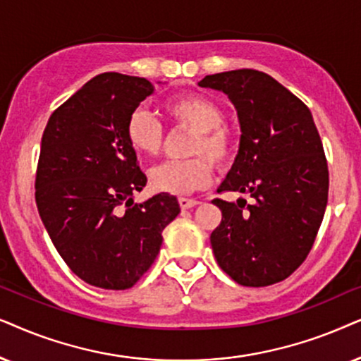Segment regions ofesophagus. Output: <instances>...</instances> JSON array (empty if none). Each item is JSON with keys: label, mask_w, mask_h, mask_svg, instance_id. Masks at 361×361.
Instances as JSON below:
<instances>
[{"label": "esophagus", "mask_w": 361, "mask_h": 361, "mask_svg": "<svg viewBox=\"0 0 361 361\" xmlns=\"http://www.w3.org/2000/svg\"><path fill=\"white\" fill-rule=\"evenodd\" d=\"M178 203H180L181 209H190L193 208V206L200 204L198 200H190V198H178Z\"/></svg>", "instance_id": "1"}]
</instances>
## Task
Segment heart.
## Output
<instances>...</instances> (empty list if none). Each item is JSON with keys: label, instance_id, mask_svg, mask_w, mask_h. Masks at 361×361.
<instances>
[{"label": "heart", "instance_id": "obj_1", "mask_svg": "<svg viewBox=\"0 0 361 361\" xmlns=\"http://www.w3.org/2000/svg\"><path fill=\"white\" fill-rule=\"evenodd\" d=\"M165 112L175 125L193 130L188 153L196 157L160 163L148 173V180L152 188L161 193H191L209 183L213 166L208 157L221 168L233 161L236 138L223 123V107L206 95L191 94L171 100L165 105ZM125 137L133 150L153 157L161 150L165 128L150 112L135 109L125 123Z\"/></svg>", "mask_w": 361, "mask_h": 361}]
</instances>
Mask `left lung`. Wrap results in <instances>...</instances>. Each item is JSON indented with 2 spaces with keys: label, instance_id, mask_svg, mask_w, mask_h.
Returning a JSON list of instances; mask_svg holds the SVG:
<instances>
[{
  "label": "left lung",
  "instance_id": "8db88e82",
  "mask_svg": "<svg viewBox=\"0 0 361 361\" xmlns=\"http://www.w3.org/2000/svg\"><path fill=\"white\" fill-rule=\"evenodd\" d=\"M238 110L239 152L218 191L254 198L213 200L223 213L211 233L219 267L238 284L284 281L314 246L329 198V166L307 105L269 74L238 69L206 75Z\"/></svg>",
  "mask_w": 361,
  "mask_h": 361
}]
</instances>
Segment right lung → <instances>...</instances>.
Here are the masks:
<instances>
[{"label":"right lung","mask_w":361,"mask_h":361,"mask_svg":"<svg viewBox=\"0 0 361 361\" xmlns=\"http://www.w3.org/2000/svg\"><path fill=\"white\" fill-rule=\"evenodd\" d=\"M150 94L153 85L143 77L95 75L52 112L42 133L37 211L71 271L100 289H130L150 269L163 229L180 213L168 193L133 203L147 176L125 123Z\"/></svg>","instance_id":"add662e5"}]
</instances>
